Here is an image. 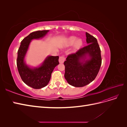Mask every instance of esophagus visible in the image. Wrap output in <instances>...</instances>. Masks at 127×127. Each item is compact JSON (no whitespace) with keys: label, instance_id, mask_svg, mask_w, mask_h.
<instances>
[{"label":"esophagus","instance_id":"1","mask_svg":"<svg viewBox=\"0 0 127 127\" xmlns=\"http://www.w3.org/2000/svg\"><path fill=\"white\" fill-rule=\"evenodd\" d=\"M65 59H66V58H65V57H64V56H61L59 57V63H60V64L64 63V61Z\"/></svg>","mask_w":127,"mask_h":127}]
</instances>
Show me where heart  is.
I'll use <instances>...</instances> for the list:
<instances>
[{"mask_svg":"<svg viewBox=\"0 0 127 127\" xmlns=\"http://www.w3.org/2000/svg\"><path fill=\"white\" fill-rule=\"evenodd\" d=\"M74 45V48L75 50H78L83 45V41L81 39H78L76 36H70L68 38L65 42L64 46L66 47H70L72 45Z\"/></svg>","mask_w":127,"mask_h":127,"instance_id":"obj_1","label":"heart"}]
</instances>
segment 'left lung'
<instances>
[{"mask_svg":"<svg viewBox=\"0 0 127 127\" xmlns=\"http://www.w3.org/2000/svg\"><path fill=\"white\" fill-rule=\"evenodd\" d=\"M86 36L88 45L69 55L64 62V78L69 84L76 87L85 86L93 81L102 64L97 39L87 32Z\"/></svg>","mask_w":127,"mask_h":127,"instance_id":"8db88e82","label":"left lung"}]
</instances>
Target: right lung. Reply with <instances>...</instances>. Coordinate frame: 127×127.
Here are the masks:
<instances>
[{
    "instance_id": "right-lung-1",
    "label": "right lung",
    "mask_w": 127,
    "mask_h": 127,
    "mask_svg": "<svg viewBox=\"0 0 127 127\" xmlns=\"http://www.w3.org/2000/svg\"><path fill=\"white\" fill-rule=\"evenodd\" d=\"M49 31H37L30 33L21 41L17 52V67L19 74L24 83L34 89H40L48 85L53 69L59 64V56L47 57L41 66L38 67L30 68L25 63V56L31 41L42 38Z\"/></svg>"
}]
</instances>
